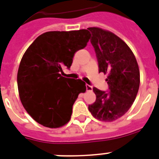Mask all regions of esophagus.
I'll list each match as a JSON object with an SVG mask.
<instances>
[{
    "label": "esophagus",
    "instance_id": "obj_1",
    "mask_svg": "<svg viewBox=\"0 0 159 159\" xmlns=\"http://www.w3.org/2000/svg\"><path fill=\"white\" fill-rule=\"evenodd\" d=\"M86 89L87 91H92L93 87L91 85H89V84H86Z\"/></svg>",
    "mask_w": 159,
    "mask_h": 159
}]
</instances>
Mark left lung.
Listing matches in <instances>:
<instances>
[{
    "label": "left lung",
    "mask_w": 159,
    "mask_h": 159,
    "mask_svg": "<svg viewBox=\"0 0 159 159\" xmlns=\"http://www.w3.org/2000/svg\"><path fill=\"white\" fill-rule=\"evenodd\" d=\"M91 43L97 56L99 72L107 75L109 92L93 90L96 101L89 105L93 117L111 122L127 112L139 91V66L130 48L113 33L97 27L89 28Z\"/></svg>",
    "instance_id": "8db88e82"
}]
</instances>
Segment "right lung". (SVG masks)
Listing matches in <instances>:
<instances>
[{
	"mask_svg": "<svg viewBox=\"0 0 159 159\" xmlns=\"http://www.w3.org/2000/svg\"><path fill=\"white\" fill-rule=\"evenodd\" d=\"M87 29L50 31L39 36L23 56L17 74L20 101L34 120L59 128L69 122L78 95L86 90L81 80L61 76L69 69L75 53L86 47Z\"/></svg>",
	"mask_w": 159,
	"mask_h": 159,
	"instance_id": "add662e5",
	"label": "right lung"
}]
</instances>
